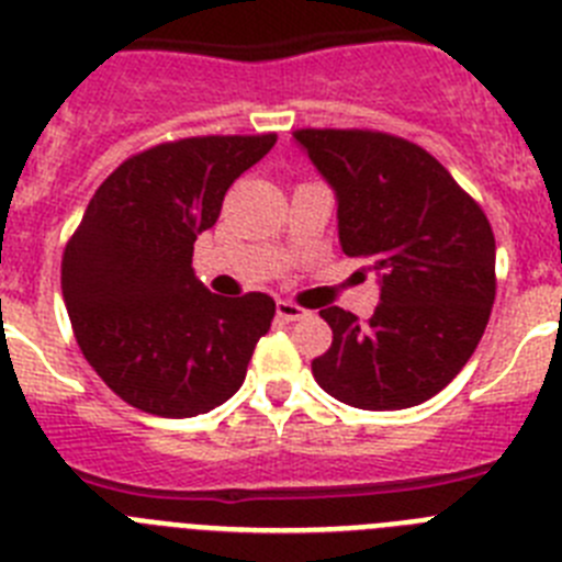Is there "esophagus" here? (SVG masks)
<instances>
[{
  "label": "esophagus",
  "instance_id": "34e87169",
  "mask_svg": "<svg viewBox=\"0 0 562 562\" xmlns=\"http://www.w3.org/2000/svg\"><path fill=\"white\" fill-rule=\"evenodd\" d=\"M276 315H278V321H286V324H292V321H301V317H306L310 312L301 310V306L292 304V301H278Z\"/></svg>",
  "mask_w": 562,
  "mask_h": 562
}]
</instances>
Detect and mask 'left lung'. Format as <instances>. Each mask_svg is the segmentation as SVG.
<instances>
[{
	"label": "left lung",
	"mask_w": 562,
	"mask_h": 562,
	"mask_svg": "<svg viewBox=\"0 0 562 562\" xmlns=\"http://www.w3.org/2000/svg\"><path fill=\"white\" fill-rule=\"evenodd\" d=\"M335 191L346 256L374 261L369 324L326 306L331 346L317 385L362 411H402L439 394L473 357L495 301V236L484 211L416 143L369 128L292 134Z\"/></svg>",
	"instance_id": "1"
}]
</instances>
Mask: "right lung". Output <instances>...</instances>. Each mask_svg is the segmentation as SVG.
Instances as JSON below:
<instances>
[{"label":"right lung","instance_id":"obj_1","mask_svg":"<svg viewBox=\"0 0 562 562\" xmlns=\"http://www.w3.org/2000/svg\"><path fill=\"white\" fill-rule=\"evenodd\" d=\"M276 134L186 137L134 154L89 200L61 261L83 357L123 402L166 419L207 414L247 374L276 301L222 297L196 281L193 241Z\"/></svg>","mask_w":562,"mask_h":562}]
</instances>
